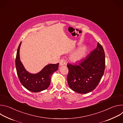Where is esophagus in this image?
<instances>
[{
    "label": "esophagus",
    "mask_w": 123,
    "mask_h": 123,
    "mask_svg": "<svg viewBox=\"0 0 123 123\" xmlns=\"http://www.w3.org/2000/svg\"><path fill=\"white\" fill-rule=\"evenodd\" d=\"M66 64V60L65 59L62 58L60 60V62H59V66H62L63 65H65Z\"/></svg>",
    "instance_id": "esophagus-1"
}]
</instances>
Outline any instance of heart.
I'll return each mask as SVG.
<instances>
[{"label":"heart","mask_w":123,"mask_h":123,"mask_svg":"<svg viewBox=\"0 0 123 123\" xmlns=\"http://www.w3.org/2000/svg\"><path fill=\"white\" fill-rule=\"evenodd\" d=\"M87 49L86 47H82L77 49L70 56V60L73 62H76L81 60L86 55Z\"/></svg>","instance_id":"b5f03b06"}]
</instances>
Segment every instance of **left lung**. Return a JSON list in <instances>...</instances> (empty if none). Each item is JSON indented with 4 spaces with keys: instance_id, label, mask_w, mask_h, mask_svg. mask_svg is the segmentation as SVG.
I'll list each match as a JSON object with an SVG mask.
<instances>
[{
    "instance_id": "1",
    "label": "left lung",
    "mask_w": 123,
    "mask_h": 123,
    "mask_svg": "<svg viewBox=\"0 0 123 123\" xmlns=\"http://www.w3.org/2000/svg\"><path fill=\"white\" fill-rule=\"evenodd\" d=\"M68 85L76 92H91L98 85L104 73L105 55L103 48L98 42L96 48L85 58L76 64H67Z\"/></svg>"
}]
</instances>
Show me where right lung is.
<instances>
[{
	"mask_svg": "<svg viewBox=\"0 0 123 123\" xmlns=\"http://www.w3.org/2000/svg\"><path fill=\"white\" fill-rule=\"evenodd\" d=\"M20 42L15 59V67L17 75L20 83L28 90L38 92L47 89L50 83L51 76L53 73L58 68L59 63L56 64H48L37 74H31L28 72L24 68L20 59Z\"/></svg>",
	"mask_w": 123,
	"mask_h": 123,
	"instance_id": "add662e5",
	"label": "right lung"
}]
</instances>
